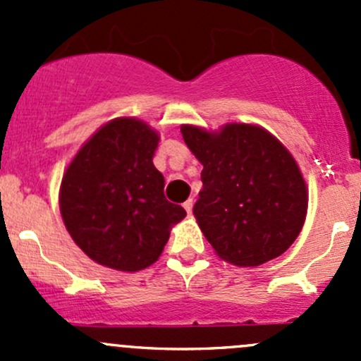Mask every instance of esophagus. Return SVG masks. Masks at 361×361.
Here are the masks:
<instances>
[{
	"mask_svg": "<svg viewBox=\"0 0 361 361\" xmlns=\"http://www.w3.org/2000/svg\"><path fill=\"white\" fill-rule=\"evenodd\" d=\"M183 207H185V211H187V213H192V207H194V201H192V199H188V201L183 202Z\"/></svg>",
	"mask_w": 361,
	"mask_h": 361,
	"instance_id": "obj_1",
	"label": "esophagus"
}]
</instances>
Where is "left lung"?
Masks as SVG:
<instances>
[{"label":"left lung","instance_id":"obj_1","mask_svg":"<svg viewBox=\"0 0 361 361\" xmlns=\"http://www.w3.org/2000/svg\"><path fill=\"white\" fill-rule=\"evenodd\" d=\"M181 134L202 164L194 216L221 260L257 267L285 253L304 227L307 185L288 148L257 123L218 130L183 123Z\"/></svg>","mask_w":361,"mask_h":361}]
</instances>
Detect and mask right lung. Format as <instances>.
Returning a JSON list of instances; mask_svg holds the SVG:
<instances>
[{"instance_id": "obj_1", "label": "right lung", "mask_w": 361, "mask_h": 361, "mask_svg": "<svg viewBox=\"0 0 361 361\" xmlns=\"http://www.w3.org/2000/svg\"><path fill=\"white\" fill-rule=\"evenodd\" d=\"M160 134L134 116L101 126L63 174L59 209L66 231L90 260L137 272L159 260L171 228L187 211L164 197L154 166Z\"/></svg>"}]
</instances>
